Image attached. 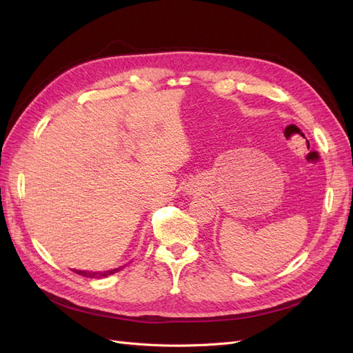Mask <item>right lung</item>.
I'll list each match as a JSON object with an SVG mask.
<instances>
[{
    "mask_svg": "<svg viewBox=\"0 0 353 353\" xmlns=\"http://www.w3.org/2000/svg\"><path fill=\"white\" fill-rule=\"evenodd\" d=\"M121 268H116V270H112V271H104V272H90V271H78V270H73V272H77V274H79V275H82V276H87V279H104V276H108V275H112V274H114L116 271H119Z\"/></svg>",
    "mask_w": 353,
    "mask_h": 353,
    "instance_id": "1",
    "label": "right lung"
}]
</instances>
